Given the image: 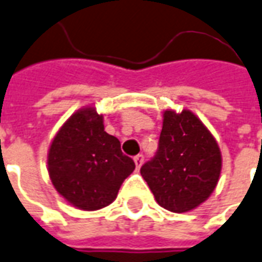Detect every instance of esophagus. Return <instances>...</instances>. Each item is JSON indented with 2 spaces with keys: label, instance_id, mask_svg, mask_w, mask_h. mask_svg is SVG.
Masks as SVG:
<instances>
[{
  "label": "esophagus",
  "instance_id": "obj_1",
  "mask_svg": "<svg viewBox=\"0 0 262 262\" xmlns=\"http://www.w3.org/2000/svg\"><path fill=\"white\" fill-rule=\"evenodd\" d=\"M134 161H135L137 169H139V168L142 167L143 161H145V156H143V154H138V156H135V157H134Z\"/></svg>",
  "mask_w": 262,
  "mask_h": 262
}]
</instances>
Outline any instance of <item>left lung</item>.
Instances as JSON below:
<instances>
[{"label":"left lung","instance_id":"1","mask_svg":"<svg viewBox=\"0 0 262 262\" xmlns=\"http://www.w3.org/2000/svg\"><path fill=\"white\" fill-rule=\"evenodd\" d=\"M222 171L217 142L190 111L164 112L159 149L141 168L154 198L167 210L183 213L213 192Z\"/></svg>","mask_w":262,"mask_h":262}]
</instances>
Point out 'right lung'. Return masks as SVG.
<instances>
[{"mask_svg":"<svg viewBox=\"0 0 262 262\" xmlns=\"http://www.w3.org/2000/svg\"><path fill=\"white\" fill-rule=\"evenodd\" d=\"M49 176L70 204L97 210L112 204L135 163L123 154L120 141L103 129L94 108L74 113L54 137L48 156Z\"/></svg>","mask_w":262,"mask_h":262,"instance_id":"add662e5","label":"right lung"}]
</instances>
